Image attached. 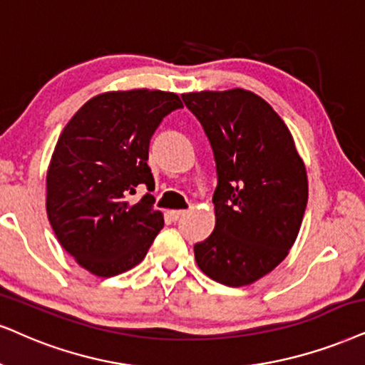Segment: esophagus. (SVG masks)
<instances>
[{
  "mask_svg": "<svg viewBox=\"0 0 365 365\" xmlns=\"http://www.w3.org/2000/svg\"><path fill=\"white\" fill-rule=\"evenodd\" d=\"M168 214H170V217H172V220H178L187 214V210H170Z\"/></svg>",
  "mask_w": 365,
  "mask_h": 365,
  "instance_id": "esophagus-1",
  "label": "esophagus"
}]
</instances>
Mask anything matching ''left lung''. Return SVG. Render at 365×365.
I'll use <instances>...</instances> for the list:
<instances>
[{
    "instance_id": "left-lung-1",
    "label": "left lung",
    "mask_w": 365,
    "mask_h": 365,
    "mask_svg": "<svg viewBox=\"0 0 365 365\" xmlns=\"http://www.w3.org/2000/svg\"><path fill=\"white\" fill-rule=\"evenodd\" d=\"M209 138L217 165L215 227L195 261L225 286L252 284L288 256L302 227L308 178L292 131L255 92L182 94Z\"/></svg>"
}]
</instances>
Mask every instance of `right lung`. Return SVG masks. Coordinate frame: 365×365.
<instances>
[{"mask_svg":"<svg viewBox=\"0 0 365 365\" xmlns=\"http://www.w3.org/2000/svg\"><path fill=\"white\" fill-rule=\"evenodd\" d=\"M183 108L167 91H109L94 96L60 133L47 168V215L60 246L89 273L110 278L145 259L163 214L141 183L155 188L150 140L167 114Z\"/></svg>","mask_w":365,"mask_h":365,"instance_id":"add662e5","label":"right lung"}]
</instances>
